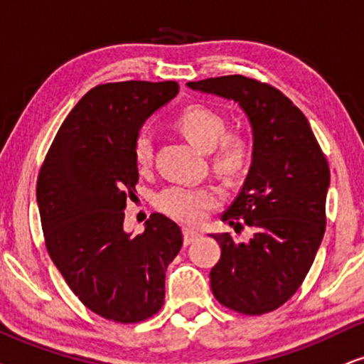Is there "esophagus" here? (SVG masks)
<instances>
[{"label":"esophagus","instance_id":"1","mask_svg":"<svg viewBox=\"0 0 364 364\" xmlns=\"http://www.w3.org/2000/svg\"><path fill=\"white\" fill-rule=\"evenodd\" d=\"M183 235H185V245H190L191 242H195L198 237H200V233L196 232V230H191V228H185V232H183Z\"/></svg>","mask_w":364,"mask_h":364}]
</instances>
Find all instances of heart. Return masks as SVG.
I'll list each match as a JSON object with an SVG mask.
<instances>
[{"label":"heart","instance_id":"b5f03b06","mask_svg":"<svg viewBox=\"0 0 364 364\" xmlns=\"http://www.w3.org/2000/svg\"><path fill=\"white\" fill-rule=\"evenodd\" d=\"M176 127L191 144L211 151V166L220 176L235 178L248 161V142L240 132H225L227 122L215 109L188 105L178 114ZM134 159L139 169L153 161V137L141 132L134 141ZM220 203V193L213 186L176 185L163 190L156 198L161 211L188 225H198Z\"/></svg>","mask_w":364,"mask_h":364}]
</instances>
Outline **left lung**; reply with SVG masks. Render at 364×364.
Masks as SVG:
<instances>
[{"instance_id":"left-lung-1","label":"left lung","mask_w":364,"mask_h":364,"mask_svg":"<svg viewBox=\"0 0 364 364\" xmlns=\"http://www.w3.org/2000/svg\"><path fill=\"white\" fill-rule=\"evenodd\" d=\"M186 85L233 100L250 122V169L222 220L233 225L242 218L254 235L237 242L230 233H211L222 255L210 282L228 309L265 314L296 294L323 242L328 161L304 114L274 87L243 75Z\"/></svg>"}]
</instances>
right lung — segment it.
<instances>
[{
  "instance_id": "right-lung-1",
  "label": "right lung",
  "mask_w": 364,
  "mask_h": 364,
  "mask_svg": "<svg viewBox=\"0 0 364 364\" xmlns=\"http://www.w3.org/2000/svg\"><path fill=\"white\" fill-rule=\"evenodd\" d=\"M178 82L127 80L87 92L60 126L36 183L47 250L92 312L139 323L164 302L166 269L183 245L173 220L153 213L139 235L124 230L139 179L134 141Z\"/></svg>"
}]
</instances>
